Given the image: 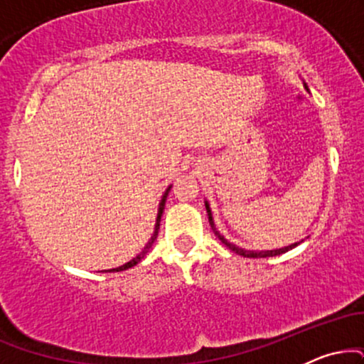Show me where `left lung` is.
Listing matches in <instances>:
<instances>
[{"label":"left lung","instance_id":"8db88e82","mask_svg":"<svg viewBox=\"0 0 364 364\" xmlns=\"http://www.w3.org/2000/svg\"><path fill=\"white\" fill-rule=\"evenodd\" d=\"M304 89L308 90V85L306 83H304ZM205 208H207V214H208V223H210V225H212V231L215 232V236L219 237L220 241H223V243L228 246L229 250H231V252H235V253H237V255H241V257H245V258H267V257H277V255H282V253H286V252H289V250H292V248H296V246H298L299 243H303V240L301 241H296V243H291L289 246H284V248H277V250H246V248H241V246H237V245H235V243H231V241H228L225 240V237L220 235L219 231H217V228H215V220H214V215H212V208H210V203H208V200H205Z\"/></svg>","mask_w":364,"mask_h":364}]
</instances>
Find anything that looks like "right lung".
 Instances as JSON below:
<instances>
[{
  "label": "right lung",
  "mask_w": 364,
  "mask_h": 364,
  "mask_svg": "<svg viewBox=\"0 0 364 364\" xmlns=\"http://www.w3.org/2000/svg\"><path fill=\"white\" fill-rule=\"evenodd\" d=\"M171 188H173V185H169L168 188H166V191H164V195H162V198H161V202H159V208H157V217H156V225H154V232H152V236H150V240L147 241V245L144 246V250H141V252L136 255L135 258H132V260L129 262H127L124 263V265H121V267H116V269H109V270H102V272H121V270H127V269H132V267H135L136 263H139L141 258L145 257V255L149 253V250L152 248V245H154V241L157 240V232H159V224H161V215H162V212H164V205H166V198H168V195H169V191H171Z\"/></svg>",
  "instance_id": "obj_1"
}]
</instances>
